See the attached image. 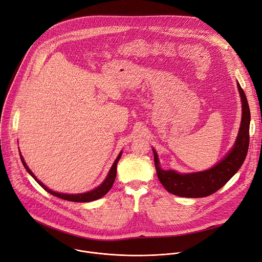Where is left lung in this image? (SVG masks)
Instances as JSON below:
<instances>
[{"instance_id": "8db88e82", "label": "left lung", "mask_w": 262, "mask_h": 262, "mask_svg": "<svg viewBox=\"0 0 262 262\" xmlns=\"http://www.w3.org/2000/svg\"><path fill=\"white\" fill-rule=\"evenodd\" d=\"M237 87L243 103V116L238 136L231 150L215 166L202 172L188 174H180L174 170H163L160 167L158 154L152 149L158 177L169 193L185 198L209 196L225 185L242 167L249 148L251 115L246 94L238 82Z\"/></svg>"}]
</instances>
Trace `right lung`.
Masks as SVG:
<instances>
[{
  "instance_id": "obj_1",
  "label": "right lung",
  "mask_w": 262,
  "mask_h": 262,
  "mask_svg": "<svg viewBox=\"0 0 262 262\" xmlns=\"http://www.w3.org/2000/svg\"><path fill=\"white\" fill-rule=\"evenodd\" d=\"M19 149V148H18ZM121 155H122V151L119 154V156L117 157V159L115 160L113 166H112V168L110 169V172L106 176V178L103 180V182L97 186L96 189L90 191V192H87V193H83V194H62V193H57V192H54L52 190H50L48 186H46L41 181H39L38 179L36 178V176L33 174V172L29 169V167L27 166L23 156L20 155L19 152V156H20V160H21V163L24 165V167L26 168V170L31 174V176L38 182L42 188L50 194L58 197V198H61V199H64V200H67V201H72V202H90V201H94V200H97L101 197H103L110 190L112 186H113V183L115 181V178H116V173H117V163L118 161L120 160L121 158Z\"/></svg>"
}]
</instances>
